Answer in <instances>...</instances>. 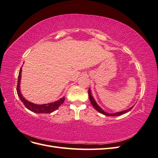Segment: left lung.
Masks as SVG:
<instances>
[{
	"label": "left lung",
	"mask_w": 158,
	"mask_h": 158,
	"mask_svg": "<svg viewBox=\"0 0 158 158\" xmlns=\"http://www.w3.org/2000/svg\"><path fill=\"white\" fill-rule=\"evenodd\" d=\"M88 95H89V101H90L91 103H92L93 107H94L95 109H96L98 112H99L100 113H102V114H105V115H106V116L115 117V116L121 115V114H125V113L128 112L129 111H131V110L132 109V107H134V106H132V107H131V108H129V109H127V110H125V111H123L117 112V113H107V112H106V111H104L103 110L98 106V103H96V102L95 101V99H94L93 96L92 95V94H91V90H90V89H88Z\"/></svg>",
	"instance_id": "1"
}]
</instances>
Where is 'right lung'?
Segmentation results:
<instances>
[{
	"label": "right lung",
	"instance_id": "right-lung-1",
	"mask_svg": "<svg viewBox=\"0 0 158 158\" xmlns=\"http://www.w3.org/2000/svg\"><path fill=\"white\" fill-rule=\"evenodd\" d=\"M22 68L19 72L18 74V84H17V94L18 95L19 98H20L22 102L23 103V105L26 106V107L30 110L31 111H33L34 113H49L55 111V110L58 109L60 105L63 103L64 101V97L60 98L59 100L52 103H49L47 104H42V105H37L34 104L33 103L27 101L23 97L20 92V80H21V73H22Z\"/></svg>",
	"mask_w": 158,
	"mask_h": 158
}]
</instances>
